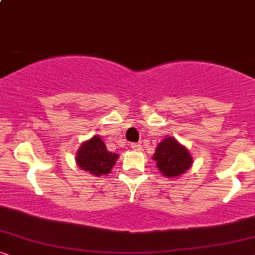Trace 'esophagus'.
<instances>
[{"label": "esophagus", "mask_w": 255, "mask_h": 255, "mask_svg": "<svg viewBox=\"0 0 255 255\" xmlns=\"http://www.w3.org/2000/svg\"><path fill=\"white\" fill-rule=\"evenodd\" d=\"M131 148H132V151H135V152H140L141 151L140 144H137V142H134V144H131Z\"/></svg>", "instance_id": "34e87169"}]
</instances>
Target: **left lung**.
Instances as JSON below:
<instances>
[{"mask_svg":"<svg viewBox=\"0 0 255 255\" xmlns=\"http://www.w3.org/2000/svg\"><path fill=\"white\" fill-rule=\"evenodd\" d=\"M152 159L156 168L167 179L179 177L193 166V156L189 149L174 137H166L156 146Z\"/></svg>","mask_w":255,"mask_h":255,"instance_id":"obj_1","label":"left lung"}]
</instances>
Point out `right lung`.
Wrapping results in <instances>:
<instances>
[{
	"mask_svg": "<svg viewBox=\"0 0 255 255\" xmlns=\"http://www.w3.org/2000/svg\"><path fill=\"white\" fill-rule=\"evenodd\" d=\"M118 158L117 153L108 151L104 141L97 134L83 141L75 154L76 165L96 177L109 174Z\"/></svg>",
	"mask_w": 255,
	"mask_h": 255,
	"instance_id": "1",
	"label": "right lung"
}]
</instances>
